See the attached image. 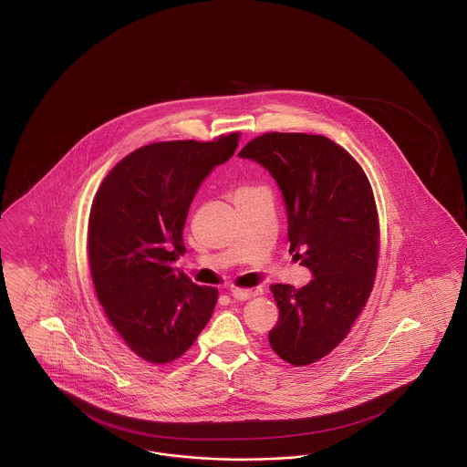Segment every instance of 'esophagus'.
I'll use <instances>...</instances> for the list:
<instances>
[{
	"mask_svg": "<svg viewBox=\"0 0 467 467\" xmlns=\"http://www.w3.org/2000/svg\"><path fill=\"white\" fill-rule=\"evenodd\" d=\"M231 296H233L236 301H246V299L255 297L257 292L248 289H231Z\"/></svg>",
	"mask_w": 467,
	"mask_h": 467,
	"instance_id": "esophagus-1",
	"label": "esophagus"
}]
</instances>
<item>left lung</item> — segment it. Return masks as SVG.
I'll use <instances>...</instances> for the list:
<instances>
[{
  "label": "left lung",
  "mask_w": 467,
  "mask_h": 467,
  "mask_svg": "<svg viewBox=\"0 0 467 467\" xmlns=\"http://www.w3.org/2000/svg\"><path fill=\"white\" fill-rule=\"evenodd\" d=\"M238 156L276 182L289 252L313 275L303 289L271 287L280 317L269 345L292 366H306L345 339L373 289L379 234L373 191L356 159L326 136L266 133Z\"/></svg>",
  "instance_id": "1"
}]
</instances>
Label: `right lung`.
<instances>
[{"mask_svg": "<svg viewBox=\"0 0 467 467\" xmlns=\"http://www.w3.org/2000/svg\"><path fill=\"white\" fill-rule=\"evenodd\" d=\"M240 134L161 141L124 157L103 180L89 217L90 275L113 329L136 356L166 364L208 324L219 292L171 267L202 180L229 161Z\"/></svg>", "mask_w": 467, "mask_h": 467, "instance_id": "add662e5", "label": "right lung"}]
</instances>
